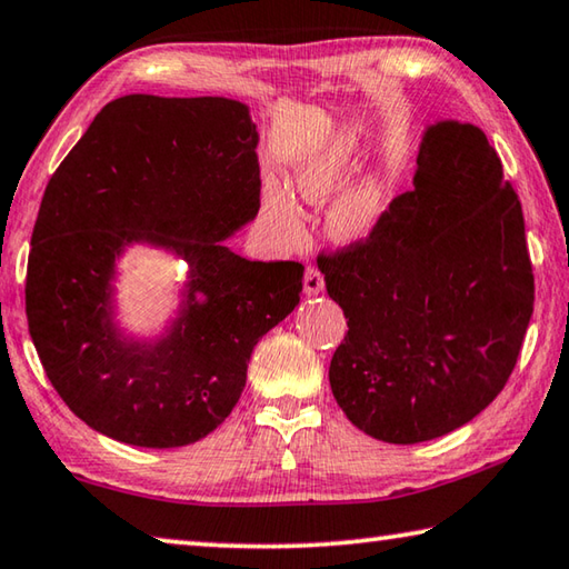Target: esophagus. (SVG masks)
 Segmentation results:
<instances>
[{"mask_svg":"<svg viewBox=\"0 0 569 569\" xmlns=\"http://www.w3.org/2000/svg\"><path fill=\"white\" fill-rule=\"evenodd\" d=\"M325 290V277H322V272L317 267H307L305 269V292L307 295H320Z\"/></svg>","mask_w":569,"mask_h":569,"instance_id":"34e87169","label":"esophagus"}]
</instances>
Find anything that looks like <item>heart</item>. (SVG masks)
Masks as SVG:
<instances>
[{"instance_id": "obj_1", "label": "heart", "mask_w": 569, "mask_h": 569, "mask_svg": "<svg viewBox=\"0 0 569 569\" xmlns=\"http://www.w3.org/2000/svg\"><path fill=\"white\" fill-rule=\"evenodd\" d=\"M360 149V129L355 124H342L335 132L315 144L292 169V187L305 202L327 204L347 182V174ZM385 212V192L377 177H367L355 184L340 202L332 207L327 229L332 239L342 244L360 242L372 232ZM267 217L287 239H300L305 232L300 209L284 192H272L267 197Z\"/></svg>"}]
</instances>
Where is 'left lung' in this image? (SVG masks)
I'll return each mask as SVG.
<instances>
[{"mask_svg":"<svg viewBox=\"0 0 569 569\" xmlns=\"http://www.w3.org/2000/svg\"><path fill=\"white\" fill-rule=\"evenodd\" d=\"M412 184L365 242L320 257L350 327L332 395L357 430L392 445L480 415L515 370L535 305L520 199L480 127L427 124Z\"/></svg>","mask_w":569,"mask_h":569,"instance_id":"left-lung-1","label":"left lung"}]
</instances>
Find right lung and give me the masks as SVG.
Listing matches in <instances>:
<instances>
[{
	"mask_svg": "<svg viewBox=\"0 0 569 569\" xmlns=\"http://www.w3.org/2000/svg\"><path fill=\"white\" fill-rule=\"evenodd\" d=\"M257 142L237 99L127 94L49 179L27 264L29 335L92 430L152 450L202 440L239 402L254 345L300 305V262L227 247L259 212ZM134 243L190 267L157 338L116 320V262Z\"/></svg>",
	"mask_w": 569,
	"mask_h": 569,
	"instance_id": "obj_1",
	"label": "right lung"
}]
</instances>
